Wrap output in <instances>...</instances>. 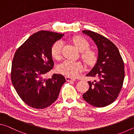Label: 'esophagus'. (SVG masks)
Masks as SVG:
<instances>
[{"label":"esophagus","instance_id":"1","mask_svg":"<svg viewBox=\"0 0 134 134\" xmlns=\"http://www.w3.org/2000/svg\"><path fill=\"white\" fill-rule=\"evenodd\" d=\"M66 80L67 81H75V79L74 78H72L71 77H69V76H66Z\"/></svg>","mask_w":134,"mask_h":134}]
</instances>
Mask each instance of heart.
<instances>
[{
	"instance_id": "1",
	"label": "heart",
	"mask_w": 134,
	"mask_h": 134,
	"mask_svg": "<svg viewBox=\"0 0 134 134\" xmlns=\"http://www.w3.org/2000/svg\"><path fill=\"white\" fill-rule=\"evenodd\" d=\"M72 43L79 51L81 52V58L88 65L95 64L98 59V53L96 50L89 49L90 44L86 39L81 36H75L72 40ZM62 44L56 42L53 44L50 50L52 57L54 59L59 60L61 58ZM84 66L80 62L66 60L59 64L57 67V71L59 73L69 77H76L81 72Z\"/></svg>"
}]
</instances>
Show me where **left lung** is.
<instances>
[{
  "mask_svg": "<svg viewBox=\"0 0 134 134\" xmlns=\"http://www.w3.org/2000/svg\"><path fill=\"white\" fill-rule=\"evenodd\" d=\"M82 32L92 38L98 50L97 63L87 74L97 80L88 82L90 88L83 94V98L93 106H107L116 99L122 89L125 77L124 61L117 47L106 37L91 31Z\"/></svg>",
  "mask_w": 134,
  "mask_h": 134,
  "instance_id": "left-lung-1",
  "label": "left lung"
}]
</instances>
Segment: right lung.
I'll use <instances>...</instances> for the list:
<instances>
[{
	"label": "right lung",
	"instance_id": "add662e5",
	"mask_svg": "<svg viewBox=\"0 0 134 134\" xmlns=\"http://www.w3.org/2000/svg\"><path fill=\"white\" fill-rule=\"evenodd\" d=\"M63 34L41 30L31 36L16 50L13 59L11 80L22 100L35 109H44L55 102L66 82L61 74L47 75L54 62L50 50Z\"/></svg>",
	"mask_w": 134,
	"mask_h": 134
}]
</instances>
